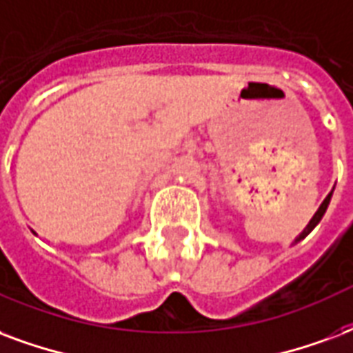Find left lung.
I'll list each match as a JSON object with an SVG mask.
<instances>
[{
  "label": "left lung",
  "mask_w": 353,
  "mask_h": 353,
  "mask_svg": "<svg viewBox=\"0 0 353 353\" xmlns=\"http://www.w3.org/2000/svg\"><path fill=\"white\" fill-rule=\"evenodd\" d=\"M331 194H333V190H331L330 194H327V198H325V200H323V202H322V205H320V208H318V211H316V213H314V216H312V219H310V223L307 224V228L303 230V232H301V236L297 237V239H296V243H297V241H301L303 237H307V236H309L310 232H312V230H314V226H316V224H318V223H320V221H322L323 213H325V210H327V205H330Z\"/></svg>",
  "instance_id": "1"
}]
</instances>
